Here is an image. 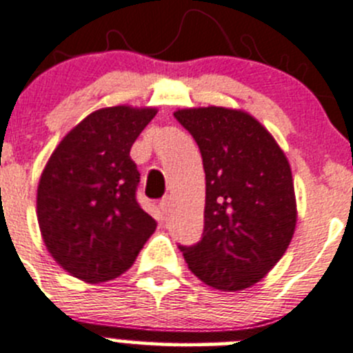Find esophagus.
I'll list each match as a JSON object with an SVG mask.
<instances>
[{
  "mask_svg": "<svg viewBox=\"0 0 353 353\" xmlns=\"http://www.w3.org/2000/svg\"><path fill=\"white\" fill-rule=\"evenodd\" d=\"M159 208H161V211L165 212V214H168V212L172 211V195H165V197L161 199V202H159Z\"/></svg>",
  "mask_w": 353,
  "mask_h": 353,
  "instance_id": "obj_1",
  "label": "esophagus"
}]
</instances>
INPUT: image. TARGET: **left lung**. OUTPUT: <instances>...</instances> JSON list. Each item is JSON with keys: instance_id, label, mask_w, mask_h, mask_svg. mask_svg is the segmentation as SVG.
I'll return each mask as SVG.
<instances>
[{"instance_id": "1", "label": "left lung", "mask_w": 353, "mask_h": 353, "mask_svg": "<svg viewBox=\"0 0 353 353\" xmlns=\"http://www.w3.org/2000/svg\"><path fill=\"white\" fill-rule=\"evenodd\" d=\"M201 149L205 173L204 233L178 245L209 287L236 292L263 280L292 242L296 223L288 159L249 113L209 106L175 111Z\"/></svg>"}]
</instances>
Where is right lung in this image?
<instances>
[{
	"label": "right lung",
	"instance_id": "obj_1",
	"mask_svg": "<svg viewBox=\"0 0 353 353\" xmlns=\"http://www.w3.org/2000/svg\"><path fill=\"white\" fill-rule=\"evenodd\" d=\"M154 108H103L83 118L51 154L37 187V221L59 266L87 283L128 270L156 225L137 202L130 149Z\"/></svg>",
	"mask_w": 353,
	"mask_h": 353
}]
</instances>
